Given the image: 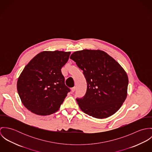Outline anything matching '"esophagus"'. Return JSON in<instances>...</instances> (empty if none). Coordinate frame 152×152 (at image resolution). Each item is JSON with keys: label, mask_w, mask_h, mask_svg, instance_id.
Instances as JSON below:
<instances>
[{"label": "esophagus", "mask_w": 152, "mask_h": 152, "mask_svg": "<svg viewBox=\"0 0 152 152\" xmlns=\"http://www.w3.org/2000/svg\"><path fill=\"white\" fill-rule=\"evenodd\" d=\"M75 87H72V88H71V92L73 93V92L75 91Z\"/></svg>", "instance_id": "1"}]
</instances>
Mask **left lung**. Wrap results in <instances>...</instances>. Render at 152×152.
Instances as JSON below:
<instances>
[{
  "instance_id": "8db88e82",
  "label": "left lung",
  "mask_w": 152,
  "mask_h": 152,
  "mask_svg": "<svg viewBox=\"0 0 152 152\" xmlns=\"http://www.w3.org/2000/svg\"><path fill=\"white\" fill-rule=\"evenodd\" d=\"M70 58L83 71L87 92L77 98L82 111L98 119L116 112L127 96L128 77L121 65L99 50H83L73 53Z\"/></svg>"
}]
</instances>
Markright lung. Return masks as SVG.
Masks as SVG:
<instances>
[{"instance_id":"right-lung-1","label":"right lung","mask_w":152,"mask_h":152,"mask_svg":"<svg viewBox=\"0 0 152 152\" xmlns=\"http://www.w3.org/2000/svg\"><path fill=\"white\" fill-rule=\"evenodd\" d=\"M71 52L45 51L37 54L23 69L17 89L24 106L38 115L57 112L64 101L69 88L65 85L61 68Z\"/></svg>"}]
</instances>
